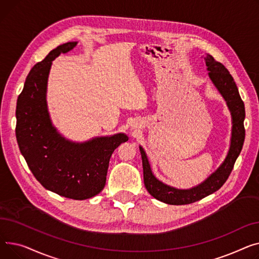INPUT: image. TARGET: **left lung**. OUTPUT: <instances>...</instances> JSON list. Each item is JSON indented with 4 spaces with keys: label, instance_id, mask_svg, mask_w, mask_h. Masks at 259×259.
Wrapping results in <instances>:
<instances>
[{
    "label": "left lung",
    "instance_id": "left-lung-1",
    "mask_svg": "<svg viewBox=\"0 0 259 259\" xmlns=\"http://www.w3.org/2000/svg\"><path fill=\"white\" fill-rule=\"evenodd\" d=\"M205 62L209 77L219 90L224 99L227 102L228 108L231 112L232 117V134L231 144L225 161L219 168L210 175L203 183L190 189H177L168 186L159 181L151 171L150 165L144 149L140 146V153L143 165V180L144 185L155 199L169 205H187L200 201L219 190L229 178L234 163L239 156L242 145L245 141V104L238 93L236 83L225 66L212 57L206 54Z\"/></svg>",
    "mask_w": 259,
    "mask_h": 259
}]
</instances>
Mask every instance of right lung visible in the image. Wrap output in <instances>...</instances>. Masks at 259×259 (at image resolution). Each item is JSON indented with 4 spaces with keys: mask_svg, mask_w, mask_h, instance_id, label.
<instances>
[{
    "mask_svg": "<svg viewBox=\"0 0 259 259\" xmlns=\"http://www.w3.org/2000/svg\"><path fill=\"white\" fill-rule=\"evenodd\" d=\"M76 45L58 46L29 72L17 102L15 135L28 167L46 189L68 199L87 200L104 188L113 151L128 137L120 133L76 143L52 125L46 100L52 60Z\"/></svg>",
    "mask_w": 259,
    "mask_h": 259,
    "instance_id": "right-lung-1",
    "label": "right lung"
}]
</instances>
